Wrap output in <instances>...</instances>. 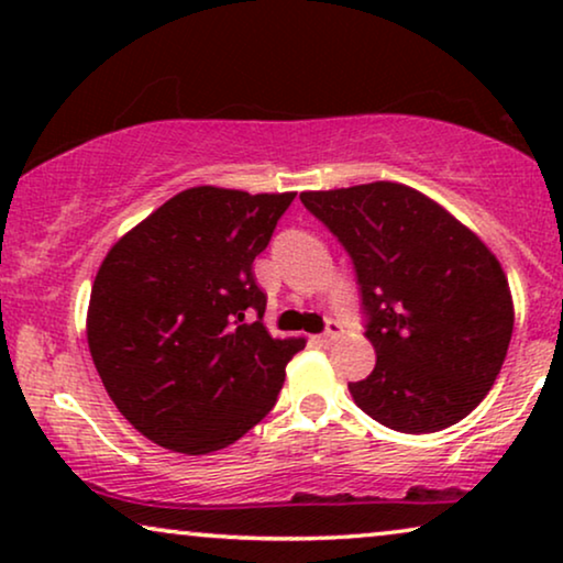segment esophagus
I'll return each instance as SVG.
<instances>
[{
	"mask_svg": "<svg viewBox=\"0 0 563 563\" xmlns=\"http://www.w3.org/2000/svg\"><path fill=\"white\" fill-rule=\"evenodd\" d=\"M338 335H341V322H335V320H328V325H325V333L314 335L312 341H314V343H320V345H330V343L335 341Z\"/></svg>",
	"mask_w": 563,
	"mask_h": 563,
	"instance_id": "34e87169",
	"label": "esophagus"
}]
</instances>
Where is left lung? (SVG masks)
<instances>
[{"mask_svg": "<svg viewBox=\"0 0 563 563\" xmlns=\"http://www.w3.org/2000/svg\"><path fill=\"white\" fill-rule=\"evenodd\" d=\"M356 268L374 372L349 389L368 418L435 433L487 397L512 338L507 276L472 230L405 184L302 191Z\"/></svg>", "mask_w": 563, "mask_h": 563, "instance_id": "obj_1", "label": "left lung"}]
</instances>
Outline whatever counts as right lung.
<instances>
[{
  "label": "right lung",
  "mask_w": 563,
  "mask_h": 563,
  "mask_svg": "<svg viewBox=\"0 0 563 563\" xmlns=\"http://www.w3.org/2000/svg\"><path fill=\"white\" fill-rule=\"evenodd\" d=\"M291 199L295 191H179L107 253L87 341L107 395L148 441L212 453L276 405L305 338L268 335L253 258ZM251 313L257 320L245 323Z\"/></svg>",
  "instance_id": "add662e5"
}]
</instances>
